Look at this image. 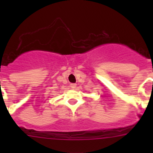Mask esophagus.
<instances>
[{"instance_id":"esophagus-1","label":"esophagus","mask_w":153,"mask_h":153,"mask_svg":"<svg viewBox=\"0 0 153 153\" xmlns=\"http://www.w3.org/2000/svg\"><path fill=\"white\" fill-rule=\"evenodd\" d=\"M70 87L72 89H75L76 87V83H70Z\"/></svg>"}]
</instances>
